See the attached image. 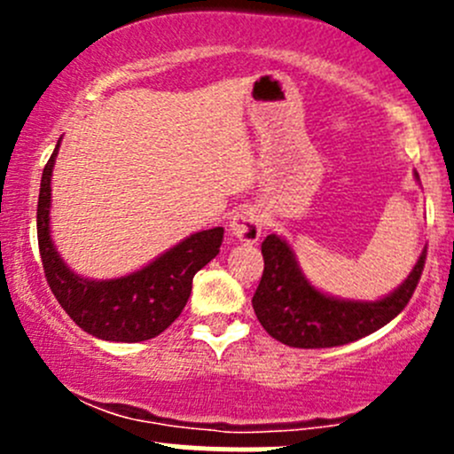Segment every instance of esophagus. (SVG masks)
Returning <instances> with one entry per match:
<instances>
[{"mask_svg":"<svg viewBox=\"0 0 454 454\" xmlns=\"http://www.w3.org/2000/svg\"><path fill=\"white\" fill-rule=\"evenodd\" d=\"M265 213L259 206H248V208L237 210L231 222V235L241 244H256L263 232Z\"/></svg>","mask_w":454,"mask_h":454,"instance_id":"esophagus-1","label":"esophagus"}]
</instances>
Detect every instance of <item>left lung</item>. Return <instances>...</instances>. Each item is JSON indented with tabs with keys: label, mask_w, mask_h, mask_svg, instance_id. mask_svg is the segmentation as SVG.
Here are the masks:
<instances>
[{
	"label": "left lung",
	"mask_w": 454,
	"mask_h": 454,
	"mask_svg": "<svg viewBox=\"0 0 454 454\" xmlns=\"http://www.w3.org/2000/svg\"><path fill=\"white\" fill-rule=\"evenodd\" d=\"M415 180H419L418 173ZM261 254L265 265L253 296L256 318L270 336L299 349L347 345L391 323L413 296L426 261L424 248L409 277L391 294L378 301H354L314 287L301 270L294 248L283 237H265Z\"/></svg>",
	"instance_id": "left-lung-1"
}]
</instances>
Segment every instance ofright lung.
<instances>
[{
	"label": "right lung",
	"mask_w": 454,
	"mask_h": 454,
	"mask_svg": "<svg viewBox=\"0 0 454 454\" xmlns=\"http://www.w3.org/2000/svg\"><path fill=\"white\" fill-rule=\"evenodd\" d=\"M59 145L41 176L36 237L52 294L81 329L100 340L142 342L162 333L184 309L193 277L219 254L223 228H208L182 239L151 263L118 278H87L67 268L50 232L52 168Z\"/></svg>",
	"instance_id": "1"
}]
</instances>
